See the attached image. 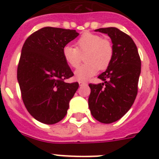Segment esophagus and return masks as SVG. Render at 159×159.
<instances>
[{"label":"esophagus","instance_id":"1","mask_svg":"<svg viewBox=\"0 0 159 159\" xmlns=\"http://www.w3.org/2000/svg\"><path fill=\"white\" fill-rule=\"evenodd\" d=\"M79 84H80V86H84V85H87V82L85 81H79Z\"/></svg>","mask_w":159,"mask_h":159}]
</instances>
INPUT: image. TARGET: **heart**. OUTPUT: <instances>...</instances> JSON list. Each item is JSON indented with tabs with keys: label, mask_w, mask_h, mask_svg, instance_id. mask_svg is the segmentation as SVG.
Listing matches in <instances>:
<instances>
[{
	"label": "heart",
	"mask_w": 159,
	"mask_h": 159,
	"mask_svg": "<svg viewBox=\"0 0 159 159\" xmlns=\"http://www.w3.org/2000/svg\"><path fill=\"white\" fill-rule=\"evenodd\" d=\"M63 57L70 67L76 68L85 55L86 63L75 71V78L86 80L95 75L99 70H106L111 63L113 45L108 39L92 32H84L75 41V47L66 45L63 48Z\"/></svg>",
	"instance_id": "1"
}]
</instances>
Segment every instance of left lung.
I'll return each mask as SVG.
<instances>
[{
	"label": "left lung",
	"mask_w": 159,
	"mask_h": 159,
	"mask_svg": "<svg viewBox=\"0 0 159 159\" xmlns=\"http://www.w3.org/2000/svg\"><path fill=\"white\" fill-rule=\"evenodd\" d=\"M113 43L114 55L107 69L98 78L103 83L89 84L88 106L92 116L102 123H111L127 113L138 94L141 60L131 37L116 28H101Z\"/></svg>",
	"instance_id": "1"
}]
</instances>
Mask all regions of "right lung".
I'll return each instance as SVG.
<instances>
[{
  "mask_svg": "<svg viewBox=\"0 0 159 159\" xmlns=\"http://www.w3.org/2000/svg\"><path fill=\"white\" fill-rule=\"evenodd\" d=\"M78 36L75 30L42 28L22 47L17 67L21 98L28 111L40 123L61 121L78 89V82L64 81L74 74L62 53L63 48Z\"/></svg>",
  "mask_w": 159,
  "mask_h": 159,
  "instance_id": "1",
  "label": "right lung"
}]
</instances>
